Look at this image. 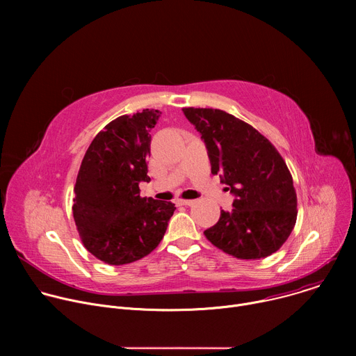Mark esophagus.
I'll list each match as a JSON object with an SVG mask.
<instances>
[{
	"mask_svg": "<svg viewBox=\"0 0 356 356\" xmlns=\"http://www.w3.org/2000/svg\"><path fill=\"white\" fill-rule=\"evenodd\" d=\"M176 202H177L179 206H191L193 202H194V200H184V198H179Z\"/></svg>",
	"mask_w": 356,
	"mask_h": 356,
	"instance_id": "34e87169",
	"label": "esophagus"
}]
</instances>
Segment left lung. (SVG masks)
I'll return each instance as SVG.
<instances>
[{
	"label": "left lung",
	"instance_id": "left-lung-1",
	"mask_svg": "<svg viewBox=\"0 0 356 356\" xmlns=\"http://www.w3.org/2000/svg\"><path fill=\"white\" fill-rule=\"evenodd\" d=\"M204 139L211 173L235 194L204 231L218 249L238 259L266 258L282 248L297 220L291 173L272 142L242 120L214 108H183Z\"/></svg>",
	"mask_w": 356,
	"mask_h": 356
}]
</instances>
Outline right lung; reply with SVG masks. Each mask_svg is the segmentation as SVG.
<instances>
[{
	"label": "right lung",
	"mask_w": 356,
	"mask_h": 356,
	"mask_svg": "<svg viewBox=\"0 0 356 356\" xmlns=\"http://www.w3.org/2000/svg\"><path fill=\"white\" fill-rule=\"evenodd\" d=\"M159 110L121 115L90 143L74 184L73 217L84 248L101 262L127 265L145 258L163 239L176 207L140 197L149 181L150 131Z\"/></svg>",
	"instance_id": "obj_1"
}]
</instances>
